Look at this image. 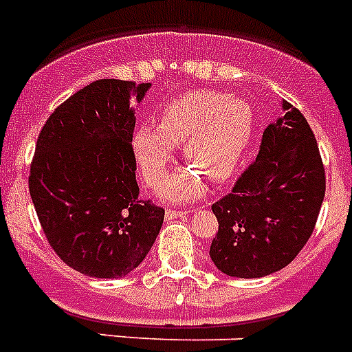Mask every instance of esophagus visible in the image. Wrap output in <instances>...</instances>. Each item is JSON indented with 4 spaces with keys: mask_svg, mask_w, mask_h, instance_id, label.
<instances>
[{
    "mask_svg": "<svg viewBox=\"0 0 352 352\" xmlns=\"http://www.w3.org/2000/svg\"><path fill=\"white\" fill-rule=\"evenodd\" d=\"M188 209L186 211H175V209H168L166 211V218L168 220H175V218H181V217H186L188 214Z\"/></svg>",
    "mask_w": 352,
    "mask_h": 352,
    "instance_id": "obj_1",
    "label": "esophagus"
}]
</instances>
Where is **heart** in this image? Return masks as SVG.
<instances>
[{"mask_svg": "<svg viewBox=\"0 0 352 352\" xmlns=\"http://www.w3.org/2000/svg\"><path fill=\"white\" fill-rule=\"evenodd\" d=\"M254 116L241 98L218 91H190L164 105L157 129L141 126L132 140L144 182L157 188L168 175L177 146L190 170L177 171L164 184L162 199L193 200L206 191V179L226 182L250 141Z\"/></svg>", "mask_w": 352, "mask_h": 352, "instance_id": "1", "label": "heart"}]
</instances>
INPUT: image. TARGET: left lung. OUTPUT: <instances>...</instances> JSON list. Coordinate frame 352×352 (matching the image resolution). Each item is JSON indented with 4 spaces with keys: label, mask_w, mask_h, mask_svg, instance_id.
Instances as JSON below:
<instances>
[{
    "label": "left lung",
    "mask_w": 352,
    "mask_h": 352,
    "mask_svg": "<svg viewBox=\"0 0 352 352\" xmlns=\"http://www.w3.org/2000/svg\"><path fill=\"white\" fill-rule=\"evenodd\" d=\"M265 129L256 161L212 204L218 232L209 256L231 277L270 276L290 265L309 240L326 193L315 134L299 109L283 100Z\"/></svg>",
    "instance_id": "left-lung-1"
}]
</instances>
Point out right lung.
<instances>
[{
	"label": "right lung",
	"mask_w": 352,
	"mask_h": 352,
	"mask_svg": "<svg viewBox=\"0 0 352 352\" xmlns=\"http://www.w3.org/2000/svg\"><path fill=\"white\" fill-rule=\"evenodd\" d=\"M150 84L103 78L58 105L35 144L28 188L46 240L67 267L100 279L131 274L164 209L140 199L132 132Z\"/></svg>",
	"instance_id": "right-lung-1"
}]
</instances>
